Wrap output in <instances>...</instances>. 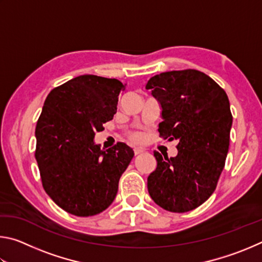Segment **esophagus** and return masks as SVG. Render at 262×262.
Masks as SVG:
<instances>
[{
    "label": "esophagus",
    "mask_w": 262,
    "mask_h": 262,
    "mask_svg": "<svg viewBox=\"0 0 262 262\" xmlns=\"http://www.w3.org/2000/svg\"><path fill=\"white\" fill-rule=\"evenodd\" d=\"M142 152H144V149H142V148H134V154H135V155H140V154H142Z\"/></svg>",
    "instance_id": "obj_1"
}]
</instances>
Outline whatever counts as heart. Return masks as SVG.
<instances>
[{"instance_id": "b5f03b06", "label": "heart", "mask_w": 262, "mask_h": 262, "mask_svg": "<svg viewBox=\"0 0 262 262\" xmlns=\"http://www.w3.org/2000/svg\"><path fill=\"white\" fill-rule=\"evenodd\" d=\"M130 139L133 141H140L141 140V135L137 134V133H132L130 134Z\"/></svg>"}]
</instances>
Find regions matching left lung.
I'll return each mask as SVG.
<instances>
[{
  "instance_id": "8db88e82",
  "label": "left lung",
  "mask_w": 262,
  "mask_h": 262,
  "mask_svg": "<svg viewBox=\"0 0 262 262\" xmlns=\"http://www.w3.org/2000/svg\"><path fill=\"white\" fill-rule=\"evenodd\" d=\"M145 89L162 106L159 136L179 141L176 157L154 151L157 167L148 177L149 194L165 210H193L214 193L225 165L232 126L229 98L195 69L156 75Z\"/></svg>"
}]
</instances>
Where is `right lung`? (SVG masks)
I'll return each mask as SVG.
<instances>
[{
    "instance_id": "obj_1",
    "label": "right lung",
    "mask_w": 262,
    "mask_h": 262,
    "mask_svg": "<svg viewBox=\"0 0 262 262\" xmlns=\"http://www.w3.org/2000/svg\"><path fill=\"white\" fill-rule=\"evenodd\" d=\"M125 85L115 78L82 75L54 88L35 127V159L45 192L69 214L104 211L134 151L123 142L107 150L95 144L97 132L117 113Z\"/></svg>"
}]
</instances>
